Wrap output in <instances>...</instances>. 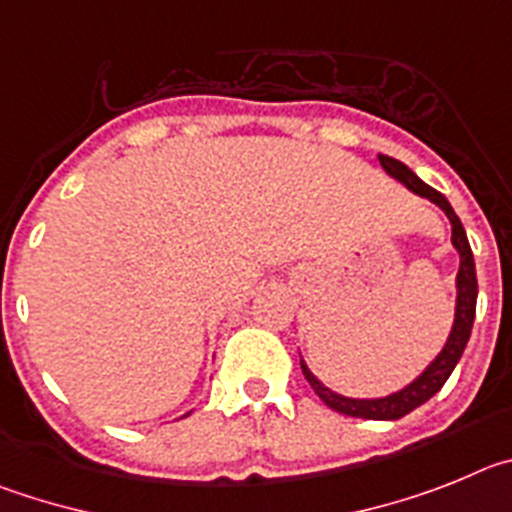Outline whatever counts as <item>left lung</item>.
Instances as JSON below:
<instances>
[{"mask_svg": "<svg viewBox=\"0 0 512 512\" xmlns=\"http://www.w3.org/2000/svg\"><path fill=\"white\" fill-rule=\"evenodd\" d=\"M380 165L388 170L390 176L398 178L400 183L416 191L418 196H426L428 201H434L436 206L446 211L451 222V242L459 250V257H462V265H459V275H457V319H454V329H451L449 342H446L444 352L436 357V362L418 377L416 382H411L408 388L400 390V393L390 395V398H380V400H352V398H342V395L331 393L329 388H324L316 377L308 372V367L301 362V370L306 375L308 385L313 388V393L319 395L326 405H329L331 411L344 413V416L352 418H370V421H395V418L408 416L411 411H416L418 405L426 403L428 398H434L441 388H444V382L449 380L451 370L457 367L459 357H462L464 347L469 342V334H472V324H474V311H477V273H474V257H472V247H469L467 232H464L462 222H459V216L454 214L451 204L446 201L444 193H439L436 188L426 186L421 178L413 173L408 165H403L400 160L388 158V155H380Z\"/></svg>", "mask_w": 512, "mask_h": 512, "instance_id": "left-lung-1", "label": "left lung"}]
</instances>
